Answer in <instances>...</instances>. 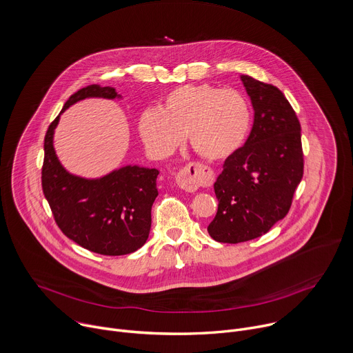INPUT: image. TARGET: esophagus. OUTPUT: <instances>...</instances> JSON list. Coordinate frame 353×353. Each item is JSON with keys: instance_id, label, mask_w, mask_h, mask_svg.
<instances>
[{"instance_id": "34e87169", "label": "esophagus", "mask_w": 353, "mask_h": 353, "mask_svg": "<svg viewBox=\"0 0 353 353\" xmlns=\"http://www.w3.org/2000/svg\"><path fill=\"white\" fill-rule=\"evenodd\" d=\"M209 180L208 172L205 168L199 163H190L185 168H183L177 176H176V183L180 188L185 191H195L201 184L206 183Z\"/></svg>"}]
</instances>
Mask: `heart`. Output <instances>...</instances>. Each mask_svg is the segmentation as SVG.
<instances>
[{
	"mask_svg": "<svg viewBox=\"0 0 353 353\" xmlns=\"http://www.w3.org/2000/svg\"><path fill=\"white\" fill-rule=\"evenodd\" d=\"M251 108L237 90L210 84H185L168 92L158 109L139 119V133L148 151L165 158L184 141L202 158L219 162L244 145L251 130Z\"/></svg>",
	"mask_w": 353,
	"mask_h": 353,
	"instance_id": "obj_1",
	"label": "heart"
}]
</instances>
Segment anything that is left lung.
I'll list each match as a JSON object with an SVG mask.
<instances>
[{
  "label": "left lung",
  "mask_w": 353,
  "mask_h": 353,
  "mask_svg": "<svg viewBox=\"0 0 353 353\" xmlns=\"http://www.w3.org/2000/svg\"><path fill=\"white\" fill-rule=\"evenodd\" d=\"M254 106V126L239 152L224 161L213 187L219 201L209 236L239 244L266 234L284 219L303 176L301 125L274 85L241 74Z\"/></svg>",
  "instance_id": "left-lung-1"
}]
</instances>
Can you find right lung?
<instances>
[{"label": "right lung", "instance_id": "add662e5", "mask_svg": "<svg viewBox=\"0 0 353 353\" xmlns=\"http://www.w3.org/2000/svg\"><path fill=\"white\" fill-rule=\"evenodd\" d=\"M85 98L121 99L122 95L113 87L91 84L65 102L44 140L43 191L58 227L68 239L95 254L128 255L148 240L159 170L126 165L97 179L68 172L55 152L54 134L61 114Z\"/></svg>", "mask_w": 353, "mask_h": 353}]
</instances>
